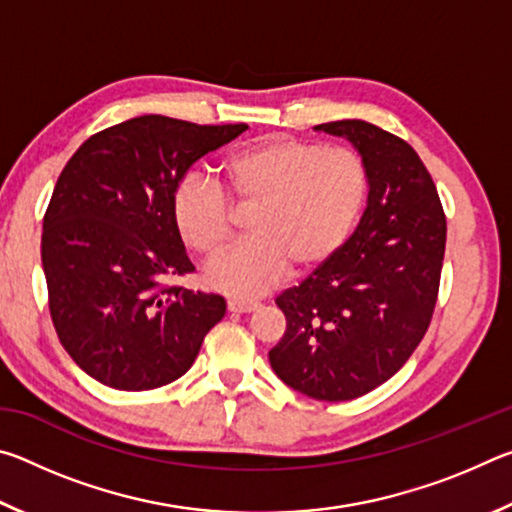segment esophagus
I'll return each mask as SVG.
<instances>
[{"label":"esophagus","instance_id":"34e87169","mask_svg":"<svg viewBox=\"0 0 512 512\" xmlns=\"http://www.w3.org/2000/svg\"><path fill=\"white\" fill-rule=\"evenodd\" d=\"M253 309H257L255 300H228V311L232 314H248Z\"/></svg>","mask_w":512,"mask_h":512}]
</instances>
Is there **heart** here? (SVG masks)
I'll return each instance as SVG.
<instances>
[{"label":"heart","mask_w":512,"mask_h":512,"mask_svg":"<svg viewBox=\"0 0 512 512\" xmlns=\"http://www.w3.org/2000/svg\"><path fill=\"white\" fill-rule=\"evenodd\" d=\"M221 189L187 178L173 189L171 219L183 244L212 259L232 237V207H253L248 235L207 268V284L257 296L289 271L309 275L350 239L370 194V169L348 146L262 137L221 160Z\"/></svg>","instance_id":"1"}]
</instances>
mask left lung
Here are the masks:
<instances>
[{
    "instance_id": "1",
    "label": "left lung",
    "mask_w": 512,
    "mask_h": 512,
    "mask_svg": "<svg viewBox=\"0 0 512 512\" xmlns=\"http://www.w3.org/2000/svg\"><path fill=\"white\" fill-rule=\"evenodd\" d=\"M316 131L345 137L368 162V207L339 253L275 298L287 329L268 361L293 391L345 402L391 379L427 334L447 221L431 173L402 137L361 119Z\"/></svg>"
}]
</instances>
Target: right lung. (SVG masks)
<instances>
[{"mask_svg": "<svg viewBox=\"0 0 512 512\" xmlns=\"http://www.w3.org/2000/svg\"><path fill=\"white\" fill-rule=\"evenodd\" d=\"M246 128L135 117L85 140L60 171L42 221L49 314L69 357L101 384H171L225 316L221 296L171 282L194 273L171 196L198 158Z\"/></svg>", "mask_w": 512, "mask_h": 512, "instance_id": "add662e5", "label": "right lung"}]
</instances>
